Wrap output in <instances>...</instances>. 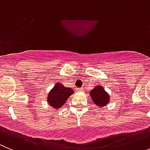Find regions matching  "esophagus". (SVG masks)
<instances>
[{
  "instance_id": "obj_1",
  "label": "esophagus",
  "mask_w": 150,
  "mask_h": 150,
  "mask_svg": "<svg viewBox=\"0 0 150 150\" xmlns=\"http://www.w3.org/2000/svg\"><path fill=\"white\" fill-rule=\"evenodd\" d=\"M83 90V88H79L77 89V91H82Z\"/></svg>"
}]
</instances>
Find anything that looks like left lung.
<instances>
[{
    "mask_svg": "<svg viewBox=\"0 0 150 150\" xmlns=\"http://www.w3.org/2000/svg\"><path fill=\"white\" fill-rule=\"evenodd\" d=\"M90 96L93 104L99 108L105 107L110 101V94L104 90L102 86H96L93 90L90 91Z\"/></svg>",
    "mask_w": 150,
    "mask_h": 150,
    "instance_id": "8db88e82",
    "label": "left lung"
}]
</instances>
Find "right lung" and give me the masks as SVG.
Listing matches in <instances>:
<instances>
[{
	"instance_id": "add662e5",
	"label": "right lung",
	"mask_w": 150,
	"mask_h": 150,
	"mask_svg": "<svg viewBox=\"0 0 150 150\" xmlns=\"http://www.w3.org/2000/svg\"><path fill=\"white\" fill-rule=\"evenodd\" d=\"M73 93L74 91L71 88L65 87L62 83L57 82L48 93L47 102L48 105L58 110L66 103Z\"/></svg>"
}]
</instances>
